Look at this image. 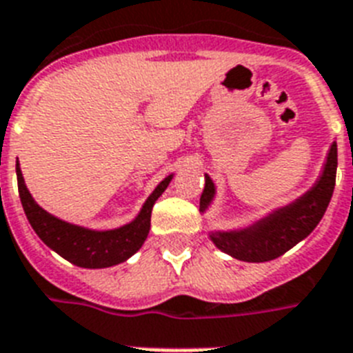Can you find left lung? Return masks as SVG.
I'll use <instances>...</instances> for the list:
<instances>
[{
	"instance_id": "1",
	"label": "left lung",
	"mask_w": 353,
	"mask_h": 353,
	"mask_svg": "<svg viewBox=\"0 0 353 353\" xmlns=\"http://www.w3.org/2000/svg\"><path fill=\"white\" fill-rule=\"evenodd\" d=\"M337 172V143H332L325 165L316 183L288 205L277 206L257 221L232 230H212L210 241L234 259L246 263H265L283 256L292 246L312 234L325 216L332 199ZM216 185L205 174V190L199 212L205 214L216 199Z\"/></svg>"
}]
</instances>
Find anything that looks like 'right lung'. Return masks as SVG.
I'll return each mask as SVG.
<instances>
[{"label": "right lung", "instance_id": "1", "mask_svg": "<svg viewBox=\"0 0 353 353\" xmlns=\"http://www.w3.org/2000/svg\"><path fill=\"white\" fill-rule=\"evenodd\" d=\"M16 176H18V190L23 210L37 237L72 265L81 268H108L130 259L141 248L150 232L154 203L167 190L174 174L165 177L154 188L147 201L143 203L139 214L130 223L112 230H94L52 216L50 212L37 205L32 194L28 192L19 163H16Z\"/></svg>", "mask_w": 353, "mask_h": 353}]
</instances>
